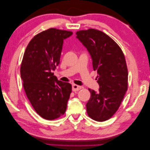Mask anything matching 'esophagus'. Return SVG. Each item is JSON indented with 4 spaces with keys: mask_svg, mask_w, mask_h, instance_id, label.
<instances>
[{
    "mask_svg": "<svg viewBox=\"0 0 150 150\" xmlns=\"http://www.w3.org/2000/svg\"><path fill=\"white\" fill-rule=\"evenodd\" d=\"M82 87L80 86H78L76 84H73L72 85V91L73 92H76V91H78L80 90Z\"/></svg>",
    "mask_w": 150,
    "mask_h": 150,
    "instance_id": "obj_1",
    "label": "esophagus"
}]
</instances>
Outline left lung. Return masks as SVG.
I'll return each instance as SVG.
<instances>
[{"label":"left lung","mask_w":150,"mask_h":150,"mask_svg":"<svg viewBox=\"0 0 150 150\" xmlns=\"http://www.w3.org/2000/svg\"><path fill=\"white\" fill-rule=\"evenodd\" d=\"M76 34L91 56L100 86L98 92L88 89L91 96L86 104L88 115L96 121L104 122L118 110L127 90L126 59L116 42L102 31L90 28Z\"/></svg>","instance_id":"obj_1"}]
</instances>
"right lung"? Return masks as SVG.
I'll list each match as a JSON object with an SVG mask.
<instances>
[{"mask_svg": "<svg viewBox=\"0 0 150 150\" xmlns=\"http://www.w3.org/2000/svg\"><path fill=\"white\" fill-rule=\"evenodd\" d=\"M72 32L49 28L30 41L24 52L21 76L26 96L36 113L52 120L64 114L72 85L54 76L59 63L64 40Z\"/></svg>", "mask_w": 150, "mask_h": 150, "instance_id": "add662e5", "label": "right lung"}]
</instances>
